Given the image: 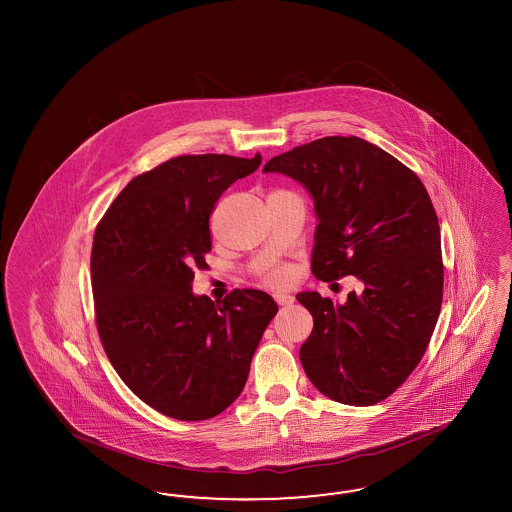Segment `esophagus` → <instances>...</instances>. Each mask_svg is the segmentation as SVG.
I'll use <instances>...</instances> for the list:
<instances>
[{
  "instance_id": "1",
  "label": "esophagus",
  "mask_w": 512,
  "mask_h": 512,
  "mask_svg": "<svg viewBox=\"0 0 512 512\" xmlns=\"http://www.w3.org/2000/svg\"><path fill=\"white\" fill-rule=\"evenodd\" d=\"M274 300L278 302L279 306H291V304L295 302V298L291 295H287V293H276Z\"/></svg>"
}]
</instances>
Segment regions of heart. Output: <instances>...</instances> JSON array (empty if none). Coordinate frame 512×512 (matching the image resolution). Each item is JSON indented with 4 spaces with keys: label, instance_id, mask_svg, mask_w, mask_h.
Returning a JSON list of instances; mask_svg holds the SVG:
<instances>
[{
    "label": "heart",
    "instance_id": "heart-1",
    "mask_svg": "<svg viewBox=\"0 0 512 512\" xmlns=\"http://www.w3.org/2000/svg\"><path fill=\"white\" fill-rule=\"evenodd\" d=\"M291 278V268L289 266H274L266 272V281L270 285H283Z\"/></svg>",
    "mask_w": 512,
    "mask_h": 512
}]
</instances>
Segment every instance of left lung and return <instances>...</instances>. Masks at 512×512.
Listing matches in <instances>:
<instances>
[{"label":"left lung","instance_id":"obj_1","mask_svg":"<svg viewBox=\"0 0 512 512\" xmlns=\"http://www.w3.org/2000/svg\"><path fill=\"white\" fill-rule=\"evenodd\" d=\"M263 172L291 176L313 197V276L360 281L345 304L310 291L296 295L313 315L300 347L304 372L334 402L385 400L424 357L443 300L441 233L426 187L396 157L358 137L296 146Z\"/></svg>","mask_w":512,"mask_h":512}]
</instances>
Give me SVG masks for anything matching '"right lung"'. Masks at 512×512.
Returning <instances> with one entry per match:
<instances>
[{"label": "right lung", "instance_id": "right-lung-1", "mask_svg": "<svg viewBox=\"0 0 512 512\" xmlns=\"http://www.w3.org/2000/svg\"><path fill=\"white\" fill-rule=\"evenodd\" d=\"M259 165V154L172 157L133 178L93 234L103 349L133 394L171 419H212L240 396L278 311L255 289H236L223 302L191 291L195 268L208 266L216 202Z\"/></svg>", "mask_w": 512, "mask_h": 512}]
</instances>
